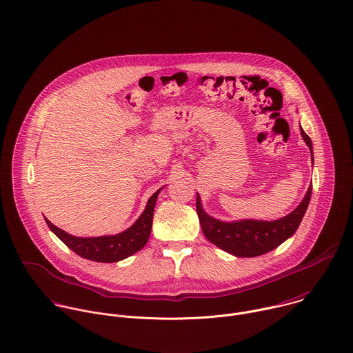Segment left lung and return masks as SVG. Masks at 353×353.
Returning a JSON list of instances; mask_svg holds the SVG:
<instances>
[{
  "mask_svg": "<svg viewBox=\"0 0 353 353\" xmlns=\"http://www.w3.org/2000/svg\"><path fill=\"white\" fill-rule=\"evenodd\" d=\"M301 135L310 149L312 161H313V150L312 141L301 128ZM312 196V186H309L303 200L301 204L288 215L276 219V221H255V219H244L236 222H223L218 221L208 214L204 212L201 207V200L197 194L196 199V210L200 219V225L204 236L221 250L236 255V256H258L266 254L276 247H279L283 241L291 237L309 205Z\"/></svg>",
  "mask_w": 353,
  "mask_h": 353,
  "instance_id": "left-lung-1",
  "label": "left lung"
}]
</instances>
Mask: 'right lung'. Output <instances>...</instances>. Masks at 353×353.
I'll return each instance as SVG.
<instances>
[{
    "label": "right lung",
    "instance_id": "1",
    "mask_svg": "<svg viewBox=\"0 0 353 353\" xmlns=\"http://www.w3.org/2000/svg\"><path fill=\"white\" fill-rule=\"evenodd\" d=\"M160 190L161 189L148 200L146 208L137 222L127 230L114 236L76 237L59 229L48 219H46V222L50 229L77 255L95 262H117L134 255L146 245L152 232L153 212Z\"/></svg>",
    "mask_w": 353,
    "mask_h": 353
}]
</instances>
